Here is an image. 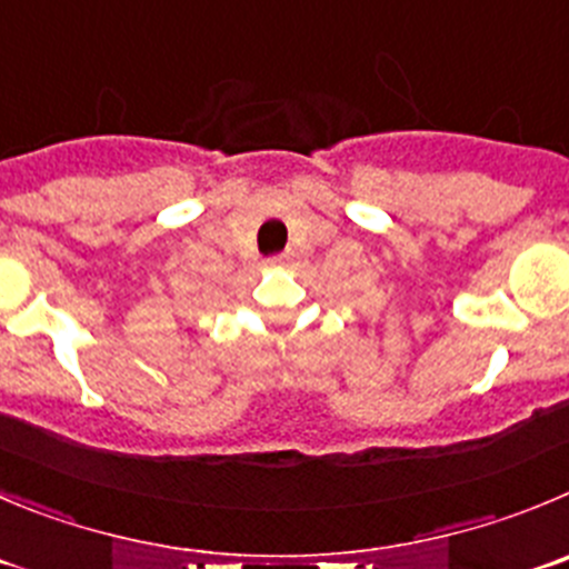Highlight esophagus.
Instances as JSON below:
<instances>
[{"instance_id":"34e87169","label":"esophagus","mask_w":569,"mask_h":569,"mask_svg":"<svg viewBox=\"0 0 569 569\" xmlns=\"http://www.w3.org/2000/svg\"><path fill=\"white\" fill-rule=\"evenodd\" d=\"M284 259H288V257H284V253H276V257H270L268 262L270 264H281V262H284Z\"/></svg>"}]
</instances>
